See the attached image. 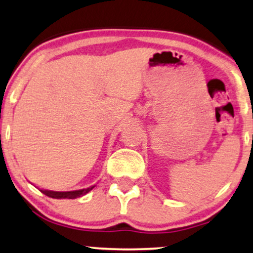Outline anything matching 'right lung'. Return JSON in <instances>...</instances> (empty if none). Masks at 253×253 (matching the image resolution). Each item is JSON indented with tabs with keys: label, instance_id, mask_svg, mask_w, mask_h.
<instances>
[{
	"label": "right lung",
	"instance_id": "right-lung-1",
	"mask_svg": "<svg viewBox=\"0 0 253 253\" xmlns=\"http://www.w3.org/2000/svg\"><path fill=\"white\" fill-rule=\"evenodd\" d=\"M93 188L94 186L87 187V188H83V189H77V191H70V192H54V191H41V192H42L44 195H47V197L53 198V199H76L87 194V193Z\"/></svg>",
	"mask_w": 253,
	"mask_h": 253
}]
</instances>
